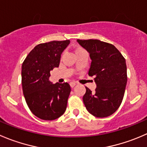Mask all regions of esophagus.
Listing matches in <instances>:
<instances>
[{"label": "esophagus", "mask_w": 147, "mask_h": 147, "mask_svg": "<svg viewBox=\"0 0 147 147\" xmlns=\"http://www.w3.org/2000/svg\"><path fill=\"white\" fill-rule=\"evenodd\" d=\"M69 85H70L71 88H74V87H75V85H76V82H70V83H69Z\"/></svg>", "instance_id": "obj_1"}]
</instances>
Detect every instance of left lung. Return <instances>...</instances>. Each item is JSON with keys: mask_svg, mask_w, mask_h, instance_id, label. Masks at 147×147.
<instances>
[{"mask_svg": "<svg viewBox=\"0 0 147 147\" xmlns=\"http://www.w3.org/2000/svg\"><path fill=\"white\" fill-rule=\"evenodd\" d=\"M80 46L90 53L92 60L88 75L95 76L97 88H88L82 100L90 114L98 118L108 117L121 104L127 83L126 59L113 45L98 39L80 40Z\"/></svg>", "mask_w": 147, "mask_h": 147, "instance_id": "8db88e82", "label": "left lung"}]
</instances>
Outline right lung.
Listing matches in <instances>:
<instances>
[{
  "mask_svg": "<svg viewBox=\"0 0 147 147\" xmlns=\"http://www.w3.org/2000/svg\"><path fill=\"white\" fill-rule=\"evenodd\" d=\"M70 41L39 44L29 52L22 64L23 92L30 111L36 117L52 121L65 112L71 88L67 82L53 84L50 71L58 67L61 55Z\"/></svg>",
  "mask_w": 147,
  "mask_h": 147,
  "instance_id": "1",
  "label": "right lung"
}]
</instances>
